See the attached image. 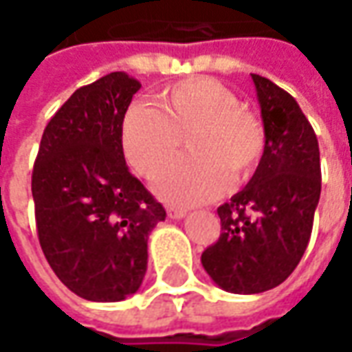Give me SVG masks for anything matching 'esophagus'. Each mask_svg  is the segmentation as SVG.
<instances>
[{
	"instance_id": "34e87169",
	"label": "esophagus",
	"mask_w": 352,
	"mask_h": 352,
	"mask_svg": "<svg viewBox=\"0 0 352 352\" xmlns=\"http://www.w3.org/2000/svg\"><path fill=\"white\" fill-rule=\"evenodd\" d=\"M167 216L173 218V220H181L187 216V210L185 208H179V206H167Z\"/></svg>"
}]
</instances>
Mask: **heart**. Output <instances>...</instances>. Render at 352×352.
I'll list each match as a JSON object with an SVG mask.
<instances>
[{"instance_id":"1","label":"heart","mask_w":352,"mask_h":352,"mask_svg":"<svg viewBox=\"0 0 352 352\" xmlns=\"http://www.w3.org/2000/svg\"><path fill=\"white\" fill-rule=\"evenodd\" d=\"M183 138L192 157L167 167L153 185L162 199L181 206L216 199L230 179L245 181L267 144L259 118L210 78L179 81L160 95L157 107L130 109L122 124L128 164L146 179L175 160Z\"/></svg>"}]
</instances>
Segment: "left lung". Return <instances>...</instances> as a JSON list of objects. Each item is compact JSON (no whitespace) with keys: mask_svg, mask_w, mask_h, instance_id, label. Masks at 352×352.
<instances>
[{"mask_svg":"<svg viewBox=\"0 0 352 352\" xmlns=\"http://www.w3.org/2000/svg\"><path fill=\"white\" fill-rule=\"evenodd\" d=\"M265 153L249 183L218 208L222 234L202 267L232 294H259L292 274L308 248L321 192L320 146L296 99L251 74Z\"/></svg>","mask_w":352,"mask_h":352,"instance_id":"left-lung-1","label":"left lung"}]
</instances>
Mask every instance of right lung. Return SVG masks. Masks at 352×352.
I'll list each match as a JSON object with an SVG mask.
<instances>
[{"mask_svg":"<svg viewBox=\"0 0 352 352\" xmlns=\"http://www.w3.org/2000/svg\"><path fill=\"white\" fill-rule=\"evenodd\" d=\"M140 81L113 72L79 87L44 128L32 169L38 241L79 298L120 302L148 269V236L165 208L130 173L122 122Z\"/></svg>","mask_w":352,"mask_h":352,"instance_id":"1","label":"right lung"}]
</instances>
